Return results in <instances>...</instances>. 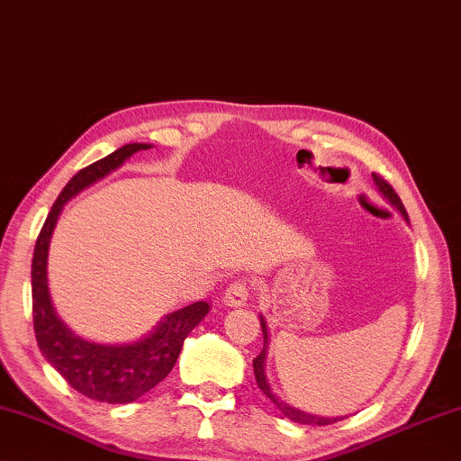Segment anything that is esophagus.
I'll list each match as a JSON object with an SVG mask.
<instances>
[{"label":"esophagus","instance_id":"34e87169","mask_svg":"<svg viewBox=\"0 0 461 461\" xmlns=\"http://www.w3.org/2000/svg\"><path fill=\"white\" fill-rule=\"evenodd\" d=\"M223 303L228 304V307H244V304L249 303V284L242 280L230 284L223 294Z\"/></svg>","mask_w":461,"mask_h":461}]
</instances>
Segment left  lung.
Returning a JSON list of instances; mask_svg holds the SVG:
<instances>
[{
  "label": "left lung",
  "mask_w": 461,
  "mask_h": 461,
  "mask_svg": "<svg viewBox=\"0 0 461 461\" xmlns=\"http://www.w3.org/2000/svg\"><path fill=\"white\" fill-rule=\"evenodd\" d=\"M372 179L375 184V190L380 192V196L386 200L388 204H393L394 209L401 212V217L405 219L407 223H410V217H407V211L403 203H401V198L397 196V192L393 190L391 185L386 184L384 179L380 177V175L372 173ZM258 320H261V330H263V351L257 355L255 359H252V367H255V380H257V386L261 388V391L267 394V399L271 401L277 407V411L282 413L284 418L293 420L296 424H313V426H328V424H334V422H340L342 418H323V416H313V413H307L303 410H298V407H293L290 403H286L280 394H277L274 388H271L269 380H267V372H265V361H267V351H269V330H267V321H265L263 315H258Z\"/></svg>",
  "instance_id": "8db88e82"
}]
</instances>
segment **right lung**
<instances>
[{"instance_id": "add662e5", "label": "right lung", "mask_w": 461, "mask_h": 461, "mask_svg": "<svg viewBox=\"0 0 461 461\" xmlns=\"http://www.w3.org/2000/svg\"><path fill=\"white\" fill-rule=\"evenodd\" d=\"M152 144H127L108 154L98 163L81 168L73 179L64 185L60 196L51 206L39 233L33 265H31V288H33V323L39 351L75 388L94 401L104 403H131L141 394L152 391L163 382L177 361L185 336L204 320L211 307L209 303L198 301L184 309L165 315L150 332L133 342L122 345H102L83 339L58 315L51 303L48 282V255L51 233L60 219L64 204L77 194L94 185L122 167L135 152L148 150Z\"/></svg>"}]
</instances>
